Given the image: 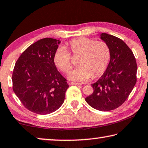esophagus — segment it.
I'll list each match as a JSON object with an SVG mask.
<instances>
[{"instance_id": "obj_1", "label": "esophagus", "mask_w": 148, "mask_h": 148, "mask_svg": "<svg viewBox=\"0 0 148 148\" xmlns=\"http://www.w3.org/2000/svg\"><path fill=\"white\" fill-rule=\"evenodd\" d=\"M69 85H76V86H78V85H80V84L79 83H77V82H70L69 83Z\"/></svg>"}]
</instances>
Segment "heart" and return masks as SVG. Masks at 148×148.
<instances>
[{
    "mask_svg": "<svg viewBox=\"0 0 148 148\" xmlns=\"http://www.w3.org/2000/svg\"><path fill=\"white\" fill-rule=\"evenodd\" d=\"M71 55L78 57L79 66L69 74L72 80L86 82L102 74L111 58L109 47L104 41L87 37L72 39L58 48L54 54L53 60L58 69L68 74L72 68Z\"/></svg>",
    "mask_w": 148,
    "mask_h": 148,
    "instance_id": "heart-1",
    "label": "heart"
}]
</instances>
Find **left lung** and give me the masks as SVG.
Listing matches in <instances>:
<instances>
[{"instance_id":"obj_1","label":"left lung","mask_w":148,"mask_h":148,"mask_svg":"<svg viewBox=\"0 0 148 148\" xmlns=\"http://www.w3.org/2000/svg\"><path fill=\"white\" fill-rule=\"evenodd\" d=\"M101 38L109 47L111 59L104 74L91 84L93 92L86 101L95 109L108 111L127 99L136 83L137 64L132 51L122 39L105 33Z\"/></svg>"}]
</instances>
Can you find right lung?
<instances>
[{
	"label": "right lung",
	"mask_w": 148,
	"mask_h": 148,
	"mask_svg": "<svg viewBox=\"0 0 148 148\" xmlns=\"http://www.w3.org/2000/svg\"><path fill=\"white\" fill-rule=\"evenodd\" d=\"M59 43V40L48 37L37 41L23 51L14 68V92L23 106L36 114L57 110L69 87L53 60Z\"/></svg>",
	"instance_id": "right-lung-1"
}]
</instances>
